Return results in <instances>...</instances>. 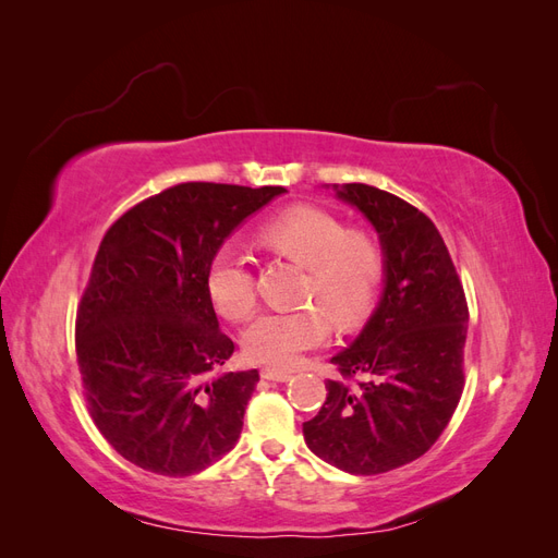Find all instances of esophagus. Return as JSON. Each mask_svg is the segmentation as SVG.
Segmentation results:
<instances>
[{
  "instance_id": "obj_1",
  "label": "esophagus",
  "mask_w": 558,
  "mask_h": 558,
  "mask_svg": "<svg viewBox=\"0 0 558 558\" xmlns=\"http://www.w3.org/2000/svg\"><path fill=\"white\" fill-rule=\"evenodd\" d=\"M291 375H293L291 369H286V367H263L260 369V377L269 379V381H289Z\"/></svg>"
}]
</instances>
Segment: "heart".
I'll return each instance as SVG.
<instances>
[{
	"instance_id": "1",
	"label": "heart",
	"mask_w": 558,
	"mask_h": 558,
	"mask_svg": "<svg viewBox=\"0 0 558 558\" xmlns=\"http://www.w3.org/2000/svg\"><path fill=\"white\" fill-rule=\"evenodd\" d=\"M258 242L277 256L305 265L302 300L318 305L260 314L244 332L251 361L291 365L302 351L328 340L329 311L337 324L349 326L373 307L384 279V251L373 234L349 230L332 211L295 205L263 223ZM205 286L214 310L228 320H244L256 310V277L240 246L223 244L214 253Z\"/></svg>"
}]
</instances>
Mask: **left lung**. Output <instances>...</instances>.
<instances>
[{
	"label": "left lung",
	"instance_id": "obj_1",
	"mask_svg": "<svg viewBox=\"0 0 558 558\" xmlns=\"http://www.w3.org/2000/svg\"><path fill=\"white\" fill-rule=\"evenodd\" d=\"M379 232L384 293L361 335L330 363L307 447L351 475H379L424 456L461 400L468 302L430 218L367 183L332 185Z\"/></svg>",
	"mask_w": 558,
	"mask_h": 558
}]
</instances>
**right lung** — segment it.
I'll use <instances>...</instances> for the list:
<instances>
[{
  "instance_id": "right-lung-1",
  "label": "right lung",
  "mask_w": 558,
  "mask_h": 558,
  "mask_svg": "<svg viewBox=\"0 0 558 558\" xmlns=\"http://www.w3.org/2000/svg\"><path fill=\"white\" fill-rule=\"evenodd\" d=\"M281 185L189 181L128 209L99 242L76 312L83 396L105 440L148 472L189 477L238 445L258 369L214 375L234 351L207 265Z\"/></svg>"
}]
</instances>
